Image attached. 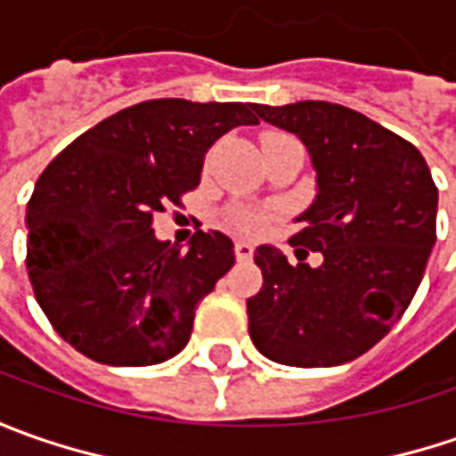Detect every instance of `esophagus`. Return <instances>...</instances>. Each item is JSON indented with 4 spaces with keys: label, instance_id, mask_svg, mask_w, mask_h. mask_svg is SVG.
Instances as JSON below:
<instances>
[{
    "label": "esophagus",
    "instance_id": "34e87169",
    "mask_svg": "<svg viewBox=\"0 0 456 456\" xmlns=\"http://www.w3.org/2000/svg\"><path fill=\"white\" fill-rule=\"evenodd\" d=\"M254 256V246L248 240H236V258L238 261H248Z\"/></svg>",
    "mask_w": 456,
    "mask_h": 456
}]
</instances>
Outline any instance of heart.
I'll list each match as a JSON object with an SVG mask.
<instances>
[{"label": "heart", "instance_id": "obj_1", "mask_svg": "<svg viewBox=\"0 0 456 456\" xmlns=\"http://www.w3.org/2000/svg\"><path fill=\"white\" fill-rule=\"evenodd\" d=\"M272 220V213H264V210H248V208H233L228 210V223L240 231V233H248V236H256L261 231H266Z\"/></svg>", "mask_w": 456, "mask_h": 456}]
</instances>
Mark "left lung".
I'll return each instance as SVG.
<instances>
[{"instance_id":"8db88e82","label":"left lung","mask_w":456,"mask_h":456,"mask_svg":"<svg viewBox=\"0 0 456 456\" xmlns=\"http://www.w3.org/2000/svg\"><path fill=\"white\" fill-rule=\"evenodd\" d=\"M254 111L312 154L317 198L289 243L324 261L291 266L272 246L256 248L264 284L246 302L251 340L281 365L355 360L388 335L424 279L439 200L429 165L411 142L340 103H254Z\"/></svg>"}]
</instances>
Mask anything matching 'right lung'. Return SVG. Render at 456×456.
I'll list each match as a JSON object with an SVG mask.
<instances>
[{
    "label": "right lung",
    "instance_id": "right-lung-1",
    "mask_svg": "<svg viewBox=\"0 0 456 456\" xmlns=\"http://www.w3.org/2000/svg\"><path fill=\"white\" fill-rule=\"evenodd\" d=\"M258 124L254 103L154 98L80 134L27 202V273L68 345L103 365H154L183 350L195 306L231 272L233 240L198 231L183 251L151 216L200 184L208 150Z\"/></svg>",
    "mask_w": 456,
    "mask_h": 456
}]
</instances>
